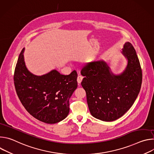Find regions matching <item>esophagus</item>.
<instances>
[{
	"mask_svg": "<svg viewBox=\"0 0 154 154\" xmlns=\"http://www.w3.org/2000/svg\"><path fill=\"white\" fill-rule=\"evenodd\" d=\"M83 77L82 76V75H78V77H77V82H78V83L79 84H80L81 82H82V80H83Z\"/></svg>",
	"mask_w": 154,
	"mask_h": 154,
	"instance_id": "1",
	"label": "esophagus"
}]
</instances>
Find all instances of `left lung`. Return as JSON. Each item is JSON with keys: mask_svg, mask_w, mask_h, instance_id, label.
<instances>
[{"mask_svg": "<svg viewBox=\"0 0 154 154\" xmlns=\"http://www.w3.org/2000/svg\"><path fill=\"white\" fill-rule=\"evenodd\" d=\"M127 59L125 69L114 74L103 60L86 63L81 71V85L91 115L103 121H115L132 106L141 86L142 71L137 52L129 42L122 49Z\"/></svg>", "mask_w": 154, "mask_h": 154, "instance_id": "obj_1", "label": "left lung"}]
</instances>
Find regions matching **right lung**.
<instances>
[{
    "label": "right lung",
    "instance_id": "obj_1",
    "mask_svg": "<svg viewBox=\"0 0 154 154\" xmlns=\"http://www.w3.org/2000/svg\"><path fill=\"white\" fill-rule=\"evenodd\" d=\"M24 50L19 54L14 70L17 96L34 118L47 124L57 123L69 114V99L77 88V72L64 75L53 69L46 74L36 75L26 67Z\"/></svg>",
    "mask_w": 154,
    "mask_h": 154
}]
</instances>
